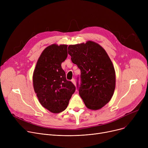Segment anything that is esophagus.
Here are the masks:
<instances>
[{
  "instance_id": "obj_1",
  "label": "esophagus",
  "mask_w": 148,
  "mask_h": 148,
  "mask_svg": "<svg viewBox=\"0 0 148 148\" xmlns=\"http://www.w3.org/2000/svg\"><path fill=\"white\" fill-rule=\"evenodd\" d=\"M71 82H72V83L74 84V85H75V79H73L72 80H71Z\"/></svg>"
}]
</instances>
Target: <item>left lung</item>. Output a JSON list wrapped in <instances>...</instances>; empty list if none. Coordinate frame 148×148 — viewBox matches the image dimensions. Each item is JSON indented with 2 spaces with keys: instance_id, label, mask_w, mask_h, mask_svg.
<instances>
[{
  "instance_id": "8db88e82",
  "label": "left lung",
  "mask_w": 148,
  "mask_h": 148,
  "mask_svg": "<svg viewBox=\"0 0 148 148\" xmlns=\"http://www.w3.org/2000/svg\"><path fill=\"white\" fill-rule=\"evenodd\" d=\"M68 54L80 69V84L77 86L87 108L98 110L110 101L116 85L115 71L109 56L98 44L69 45Z\"/></svg>"
}]
</instances>
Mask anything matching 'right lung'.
Returning a JSON list of instances; mask_svg holds the SVG:
<instances>
[{"label":"right lung","instance_id":"obj_1","mask_svg":"<svg viewBox=\"0 0 148 148\" xmlns=\"http://www.w3.org/2000/svg\"><path fill=\"white\" fill-rule=\"evenodd\" d=\"M67 47L64 44L48 46L39 58L34 71V88L39 101L53 113L66 109L75 90L61 66L68 56Z\"/></svg>","mask_w":148,"mask_h":148}]
</instances>
